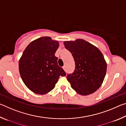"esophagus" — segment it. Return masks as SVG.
<instances>
[{
  "label": "esophagus",
  "mask_w": 126,
  "mask_h": 126,
  "mask_svg": "<svg viewBox=\"0 0 126 126\" xmlns=\"http://www.w3.org/2000/svg\"><path fill=\"white\" fill-rule=\"evenodd\" d=\"M63 68L64 71L65 72V71H66V68H65V66H64V67H63Z\"/></svg>",
  "instance_id": "1"
}]
</instances>
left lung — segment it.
I'll return each instance as SVG.
<instances>
[{
  "mask_svg": "<svg viewBox=\"0 0 126 126\" xmlns=\"http://www.w3.org/2000/svg\"><path fill=\"white\" fill-rule=\"evenodd\" d=\"M65 48L72 53L75 62L73 73L67 76L72 88L79 94H91L103 83L107 63L98 48L82 39L65 41Z\"/></svg>",
  "mask_w": 126,
  "mask_h": 126,
  "instance_id": "1",
  "label": "left lung"
}]
</instances>
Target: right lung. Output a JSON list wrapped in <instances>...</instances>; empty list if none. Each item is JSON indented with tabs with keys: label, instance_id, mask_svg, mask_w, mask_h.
I'll list each match as a JSON object with an SVG mask.
<instances>
[{
	"label": "right lung",
	"instance_id": "1",
	"mask_svg": "<svg viewBox=\"0 0 126 126\" xmlns=\"http://www.w3.org/2000/svg\"><path fill=\"white\" fill-rule=\"evenodd\" d=\"M59 42L49 37L30 43L19 61L21 78L28 88L38 94H45L54 88L59 77L65 76L58 65L55 53Z\"/></svg>",
	"mask_w": 126,
	"mask_h": 126
}]
</instances>
